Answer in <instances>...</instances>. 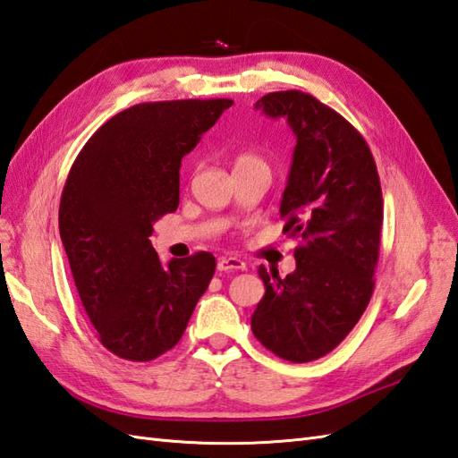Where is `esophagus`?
Returning <instances> with one entry per match:
<instances>
[{"mask_svg": "<svg viewBox=\"0 0 458 458\" xmlns=\"http://www.w3.org/2000/svg\"><path fill=\"white\" fill-rule=\"evenodd\" d=\"M217 270L219 272H233V270H247V264H244L237 256H223L217 260Z\"/></svg>", "mask_w": 458, "mask_h": 458, "instance_id": "1", "label": "esophagus"}]
</instances>
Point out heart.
<instances>
[{
    "label": "heart",
    "mask_w": 458,
    "mask_h": 458,
    "mask_svg": "<svg viewBox=\"0 0 458 458\" xmlns=\"http://www.w3.org/2000/svg\"><path fill=\"white\" fill-rule=\"evenodd\" d=\"M249 163H264L259 155L256 153H250V151H244V153H241L239 157H237V161H235V166L237 165H249Z\"/></svg>",
    "instance_id": "b5f03b06"
}]
</instances>
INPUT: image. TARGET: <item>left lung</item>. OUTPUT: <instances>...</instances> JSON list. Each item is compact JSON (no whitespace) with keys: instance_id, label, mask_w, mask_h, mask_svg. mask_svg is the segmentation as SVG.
<instances>
[{"instance_id":"1","label":"left lung","mask_w":458,"mask_h":458,"mask_svg":"<svg viewBox=\"0 0 458 458\" xmlns=\"http://www.w3.org/2000/svg\"><path fill=\"white\" fill-rule=\"evenodd\" d=\"M285 118L297 145L280 214L299 237L297 267L267 274L250 318L252 334L277 358L307 363L330 353L369 305L383 227V192L369 145L336 110L303 91L256 100Z\"/></svg>"}]
</instances>
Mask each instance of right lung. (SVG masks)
<instances>
[{
	"label": "right lung",
	"instance_id": "add662e5",
	"mask_svg": "<svg viewBox=\"0 0 458 458\" xmlns=\"http://www.w3.org/2000/svg\"><path fill=\"white\" fill-rule=\"evenodd\" d=\"M231 105H133L106 120L72 165L60 237L100 344L122 360L151 361L174 348L214 277V254L163 266L149 237L153 223L178 208L182 157Z\"/></svg>",
	"mask_w": 458,
	"mask_h": 458
}]
</instances>
